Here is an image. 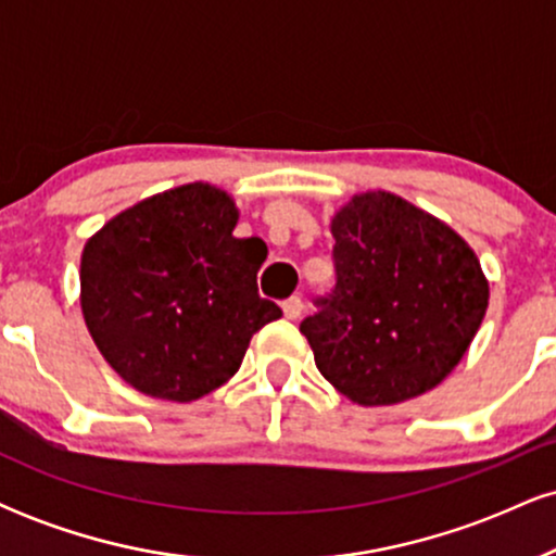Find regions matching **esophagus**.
I'll return each instance as SVG.
<instances>
[{"label":"esophagus","instance_id":"1","mask_svg":"<svg viewBox=\"0 0 556 556\" xmlns=\"http://www.w3.org/2000/svg\"><path fill=\"white\" fill-rule=\"evenodd\" d=\"M282 311H285L287 318H298L300 314H303V300H300L298 295L287 298L282 303Z\"/></svg>","mask_w":556,"mask_h":556}]
</instances>
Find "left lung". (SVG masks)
<instances>
[{
  "label": "left lung",
  "instance_id": "1",
  "mask_svg": "<svg viewBox=\"0 0 556 556\" xmlns=\"http://www.w3.org/2000/svg\"><path fill=\"white\" fill-rule=\"evenodd\" d=\"M331 235L337 282L300 324L318 371L366 407L429 392L486 316L476 253L437 216L384 190L355 195Z\"/></svg>",
  "mask_w": 556,
  "mask_h": 556
}]
</instances>
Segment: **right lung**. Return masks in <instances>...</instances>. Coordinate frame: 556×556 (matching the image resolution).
Wrapping results in <instances>:
<instances>
[{
  "instance_id": "1",
  "label": "right lung",
  "mask_w": 556,
  "mask_h": 556,
  "mask_svg": "<svg viewBox=\"0 0 556 556\" xmlns=\"http://www.w3.org/2000/svg\"><path fill=\"white\" fill-rule=\"evenodd\" d=\"M225 190L190 182L136 203L83 248L80 305L106 363L138 392L190 402L238 374L282 308L258 295L261 238H235Z\"/></svg>"
}]
</instances>
